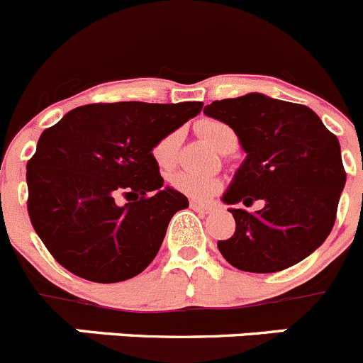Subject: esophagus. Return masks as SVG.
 Masks as SVG:
<instances>
[{"instance_id":"obj_1","label":"esophagus","mask_w":363,"mask_h":363,"mask_svg":"<svg viewBox=\"0 0 363 363\" xmlns=\"http://www.w3.org/2000/svg\"><path fill=\"white\" fill-rule=\"evenodd\" d=\"M189 208L195 209V211H199V213H206V215H208V213H211V211H213L211 206L201 204V202H189Z\"/></svg>"}]
</instances>
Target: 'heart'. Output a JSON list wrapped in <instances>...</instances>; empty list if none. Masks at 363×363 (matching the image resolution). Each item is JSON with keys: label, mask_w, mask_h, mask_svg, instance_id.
<instances>
[{"label": "heart", "mask_w": 363, "mask_h": 363, "mask_svg": "<svg viewBox=\"0 0 363 363\" xmlns=\"http://www.w3.org/2000/svg\"><path fill=\"white\" fill-rule=\"evenodd\" d=\"M199 130L206 140L218 150H228L233 145H238V135L229 127L228 123L218 120H204L199 123ZM181 130H172L159 138L152 147L150 155L155 164L161 170H168L175 164L179 155V147H181ZM170 186L177 189L179 193H184L188 197L197 199V201H206V199L215 197L216 193L222 189V181L209 175L191 174V172H175L170 175Z\"/></svg>", "instance_id": "b5f03b06"}]
</instances>
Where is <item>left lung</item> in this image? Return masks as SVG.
<instances>
[{
	"instance_id": "8db88e82",
	"label": "left lung",
	"mask_w": 363,
	"mask_h": 363,
	"mask_svg": "<svg viewBox=\"0 0 363 363\" xmlns=\"http://www.w3.org/2000/svg\"><path fill=\"white\" fill-rule=\"evenodd\" d=\"M204 113L238 134L247 159L225 204L236 233L218 242L222 256L243 272L270 274L310 256L331 233L345 184L340 145L320 118L301 104L250 93L216 100Z\"/></svg>"
}]
</instances>
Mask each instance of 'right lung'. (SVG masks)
Listing matches in <instances>:
<instances>
[{
  "instance_id": "1",
  "label": "right lung",
  "mask_w": 363,
  "mask_h": 363,
  "mask_svg": "<svg viewBox=\"0 0 363 363\" xmlns=\"http://www.w3.org/2000/svg\"><path fill=\"white\" fill-rule=\"evenodd\" d=\"M182 104H89L40 134L26 162L30 222L74 276L120 283L143 272L188 199L161 188L150 150L202 111Z\"/></svg>"
}]
</instances>
